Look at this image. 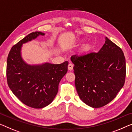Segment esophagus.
I'll return each instance as SVG.
<instances>
[{"label": "esophagus", "mask_w": 132, "mask_h": 132, "mask_svg": "<svg viewBox=\"0 0 132 132\" xmlns=\"http://www.w3.org/2000/svg\"><path fill=\"white\" fill-rule=\"evenodd\" d=\"M73 65L72 63H70L68 65V69L69 70H73Z\"/></svg>", "instance_id": "obj_1"}]
</instances>
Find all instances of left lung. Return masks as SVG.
<instances>
[{
  "label": "left lung",
  "mask_w": 132,
  "mask_h": 132,
  "mask_svg": "<svg viewBox=\"0 0 132 132\" xmlns=\"http://www.w3.org/2000/svg\"><path fill=\"white\" fill-rule=\"evenodd\" d=\"M76 89L86 105L100 108L116 97L125 84L126 60L121 49L105 37L98 52L71 56Z\"/></svg>",
  "instance_id": "1"
}]
</instances>
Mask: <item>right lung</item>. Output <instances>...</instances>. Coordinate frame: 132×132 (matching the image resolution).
I'll return each instance as SVG.
<instances>
[{
	"label": "right lung",
	"instance_id": "add662e5",
	"mask_svg": "<svg viewBox=\"0 0 132 132\" xmlns=\"http://www.w3.org/2000/svg\"><path fill=\"white\" fill-rule=\"evenodd\" d=\"M44 34L36 31L27 35L12 47L7 59L9 88L22 103L34 109H42L53 101L60 80L68 72V61L59 64L30 65L22 59L21 50L23 43Z\"/></svg>",
	"mask_w": 132,
	"mask_h": 132
}]
</instances>
